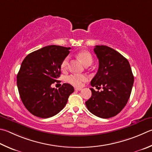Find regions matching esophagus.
Segmentation results:
<instances>
[{
  "label": "esophagus",
  "mask_w": 152,
  "mask_h": 152,
  "mask_svg": "<svg viewBox=\"0 0 152 152\" xmlns=\"http://www.w3.org/2000/svg\"><path fill=\"white\" fill-rule=\"evenodd\" d=\"M74 90H75L76 91H80V90H82V88H74Z\"/></svg>",
  "instance_id": "1"
}]
</instances>
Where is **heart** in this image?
Segmentation results:
<instances>
[{"label": "heart", "mask_w": 152, "mask_h": 152, "mask_svg": "<svg viewBox=\"0 0 152 152\" xmlns=\"http://www.w3.org/2000/svg\"><path fill=\"white\" fill-rule=\"evenodd\" d=\"M77 57L81 60V62L87 66H90L92 62V56L89 52L81 51L77 54ZM69 62V56L66 57L63 60L61 64V68L62 70H66L68 68ZM87 76L84 74H71L67 78V81L70 84L76 87L82 86L85 81H86Z\"/></svg>", "instance_id": "1"}]
</instances>
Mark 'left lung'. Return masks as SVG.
Returning <instances> with one entry per match:
<instances>
[{"label":"left lung","mask_w":152,"mask_h":152,"mask_svg":"<svg viewBox=\"0 0 152 152\" xmlns=\"http://www.w3.org/2000/svg\"><path fill=\"white\" fill-rule=\"evenodd\" d=\"M99 60L97 73L91 80L92 87L102 86L101 92L90 88L92 96L86 102L88 110L99 118L114 117L122 111L131 94L134 78L128 60L107 46L94 48Z\"/></svg>","instance_id":"8db88e82"}]
</instances>
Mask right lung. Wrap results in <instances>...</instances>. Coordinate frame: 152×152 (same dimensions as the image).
<instances>
[{"instance_id": "obj_1", "label": "right lung", "mask_w": 152, "mask_h": 152, "mask_svg": "<svg viewBox=\"0 0 152 152\" xmlns=\"http://www.w3.org/2000/svg\"><path fill=\"white\" fill-rule=\"evenodd\" d=\"M70 48L51 45L27 55L17 74V86L26 108L35 116H54L64 108L74 89L64 83L58 89L51 85L60 76L61 64Z\"/></svg>"}]
</instances>
